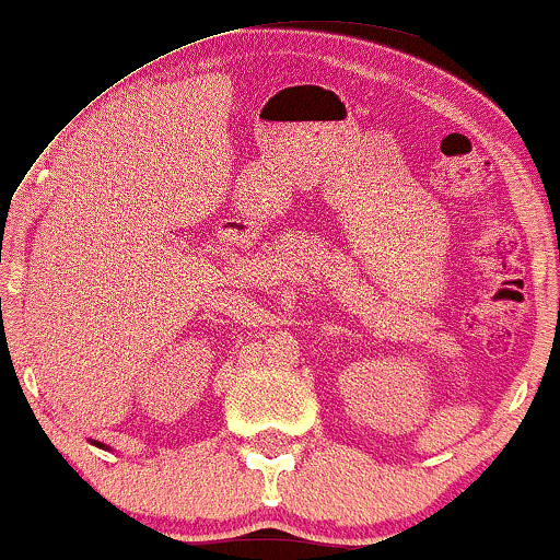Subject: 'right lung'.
Wrapping results in <instances>:
<instances>
[{
  "instance_id": "obj_1",
  "label": "right lung",
  "mask_w": 560,
  "mask_h": 560,
  "mask_svg": "<svg viewBox=\"0 0 560 560\" xmlns=\"http://www.w3.org/2000/svg\"><path fill=\"white\" fill-rule=\"evenodd\" d=\"M94 443H96V440H94ZM96 445H98V448H104V445H102V443H96Z\"/></svg>"
}]
</instances>
